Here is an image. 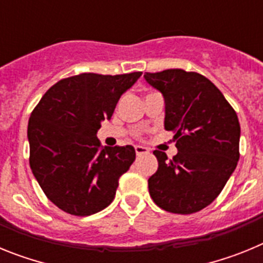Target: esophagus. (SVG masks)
I'll use <instances>...</instances> for the list:
<instances>
[{"mask_svg": "<svg viewBox=\"0 0 263 263\" xmlns=\"http://www.w3.org/2000/svg\"><path fill=\"white\" fill-rule=\"evenodd\" d=\"M136 154H137V157H141V155H145V154H147L148 153V150L146 147H142V146H136Z\"/></svg>", "mask_w": 263, "mask_h": 263, "instance_id": "esophagus-1", "label": "esophagus"}]
</instances>
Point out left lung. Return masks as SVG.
Segmentation results:
<instances>
[{
    "mask_svg": "<svg viewBox=\"0 0 263 263\" xmlns=\"http://www.w3.org/2000/svg\"><path fill=\"white\" fill-rule=\"evenodd\" d=\"M146 81L162 92L166 130L175 132L178 154L168 159L155 150L158 170L148 192L162 210L191 215L210 205L222 191L240 159V122L212 81L197 72H146Z\"/></svg>",
    "mask_w": 263,
    "mask_h": 263,
    "instance_id": "1",
    "label": "left lung"
}]
</instances>
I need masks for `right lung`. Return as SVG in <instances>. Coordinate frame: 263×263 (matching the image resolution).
<instances>
[{
	"label": "right lung",
	"instance_id": "obj_1",
	"mask_svg": "<svg viewBox=\"0 0 263 263\" xmlns=\"http://www.w3.org/2000/svg\"><path fill=\"white\" fill-rule=\"evenodd\" d=\"M142 75L80 73L58 81L31 111L30 167L50 201L89 216L115 199L118 179L136 160L133 146L103 147L96 137L121 95Z\"/></svg>",
	"mask_w": 263,
	"mask_h": 263
}]
</instances>
